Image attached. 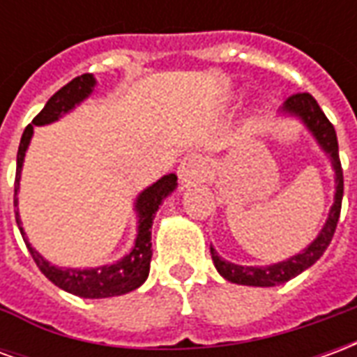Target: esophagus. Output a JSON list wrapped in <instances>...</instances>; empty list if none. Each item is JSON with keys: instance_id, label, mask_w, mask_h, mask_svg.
Here are the masks:
<instances>
[{"instance_id": "obj_1", "label": "esophagus", "mask_w": 357, "mask_h": 357, "mask_svg": "<svg viewBox=\"0 0 357 357\" xmlns=\"http://www.w3.org/2000/svg\"><path fill=\"white\" fill-rule=\"evenodd\" d=\"M210 174L208 160L202 155L185 156L178 168V178L183 185H191L197 181H202Z\"/></svg>"}]
</instances>
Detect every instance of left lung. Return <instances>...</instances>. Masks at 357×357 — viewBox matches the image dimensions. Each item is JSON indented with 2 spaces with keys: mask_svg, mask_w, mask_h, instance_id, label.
<instances>
[{
  "mask_svg": "<svg viewBox=\"0 0 357 357\" xmlns=\"http://www.w3.org/2000/svg\"><path fill=\"white\" fill-rule=\"evenodd\" d=\"M283 112L292 114V116L300 118L307 130L312 132L315 141L319 143V147L325 151V155L331 158L333 170H335V202L331 206L329 218L323 225L319 235L315 237L310 245H307L302 252L291 256L289 260L283 262L271 264V266H239V264H231L220 258L214 248L210 247V255L214 260V266L220 271V275L237 284H248V287H275L284 281H289L292 277L302 273L304 269L314 266L323 252L329 247L331 239L337 229L338 218H340V206H342V193H344V178H342V166H340V158H338V141L337 132L329 122V118L325 116L321 107L317 105L314 97L310 93H294L291 95L284 105L281 107Z\"/></svg>",
  "mask_w": 357,
  "mask_h": 357,
  "instance_id": "8db88e82",
  "label": "left lung"
}]
</instances>
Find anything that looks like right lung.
Returning <instances> with one entry per match:
<instances>
[{
  "mask_svg": "<svg viewBox=\"0 0 357 357\" xmlns=\"http://www.w3.org/2000/svg\"><path fill=\"white\" fill-rule=\"evenodd\" d=\"M95 88L93 74H82L73 82H68L66 86L59 89L57 93L51 95V99L45 102L42 112L32 120V124L26 126V130L20 137L19 153H17V176H15V206L19 204L17 193L20 187V172H22V162L24 155L30 145V139L34 135V126H45L55 122L59 118L70 112V110L80 105L84 99H88ZM178 187V176L168 174L160 178L156 183L147 187L145 191L135 201V212H137V237L133 243L130 255H126L122 260L110 264V266H99V268L78 269V268H57L50 264L40 252H36L32 245L24 237V229L20 227L19 210L15 212L17 225H19L22 239L26 243L30 255L34 258L36 266L40 268L43 275L50 279L51 283L57 284L59 289L76 294L80 298H110V296H120L126 292L135 291L137 287L145 283L149 277V268H151V227L158 206L168 195Z\"/></svg>",
  "mask_w": 357,
  "mask_h": 357,
  "instance_id": "add662e5",
  "label": "right lung"
}]
</instances>
